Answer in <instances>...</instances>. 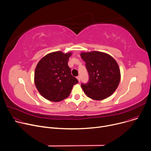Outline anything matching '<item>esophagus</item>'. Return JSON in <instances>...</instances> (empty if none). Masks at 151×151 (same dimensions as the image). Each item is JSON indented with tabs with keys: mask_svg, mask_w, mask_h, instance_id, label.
Wrapping results in <instances>:
<instances>
[{
	"mask_svg": "<svg viewBox=\"0 0 151 151\" xmlns=\"http://www.w3.org/2000/svg\"><path fill=\"white\" fill-rule=\"evenodd\" d=\"M77 80H78V82L81 81V76H78L77 77Z\"/></svg>",
	"mask_w": 151,
	"mask_h": 151,
	"instance_id": "34e87169",
	"label": "esophagus"
}]
</instances>
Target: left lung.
Segmentation results:
<instances>
[{
  "mask_svg": "<svg viewBox=\"0 0 151 151\" xmlns=\"http://www.w3.org/2000/svg\"><path fill=\"white\" fill-rule=\"evenodd\" d=\"M89 74V81L82 83L85 94L90 98L101 101L110 96L118 88L121 73L116 61L105 52H81Z\"/></svg>",
  "mask_w": 151,
  "mask_h": 151,
  "instance_id": "8db88e82",
  "label": "left lung"
}]
</instances>
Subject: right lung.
I'll list each match as a JSON object with an SVG mask.
<instances>
[{"label":"right lung","instance_id":"obj_1","mask_svg":"<svg viewBox=\"0 0 151 151\" xmlns=\"http://www.w3.org/2000/svg\"><path fill=\"white\" fill-rule=\"evenodd\" d=\"M72 52L57 51L43 57L35 70L34 82L38 91L44 98L60 102L67 98L77 79L71 75L68 65Z\"/></svg>","mask_w":151,"mask_h":151}]
</instances>
